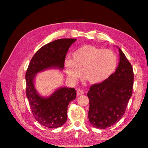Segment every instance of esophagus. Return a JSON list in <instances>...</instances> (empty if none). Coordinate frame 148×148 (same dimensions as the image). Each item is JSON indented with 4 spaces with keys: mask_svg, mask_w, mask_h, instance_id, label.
<instances>
[{
    "mask_svg": "<svg viewBox=\"0 0 148 148\" xmlns=\"http://www.w3.org/2000/svg\"><path fill=\"white\" fill-rule=\"evenodd\" d=\"M84 91L83 90H82L81 89H78L77 90V96H79V95H84Z\"/></svg>",
    "mask_w": 148,
    "mask_h": 148,
    "instance_id": "1",
    "label": "esophagus"
}]
</instances>
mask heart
Instances as JSON below:
<instances>
[{
  "label": "heart",
  "mask_w": 148,
  "mask_h": 148,
  "mask_svg": "<svg viewBox=\"0 0 148 148\" xmlns=\"http://www.w3.org/2000/svg\"><path fill=\"white\" fill-rule=\"evenodd\" d=\"M117 62V57L111 50L84 45L72 53L71 60L65 61L64 67L71 81H76L82 71L87 81L96 84L108 78L116 69Z\"/></svg>",
  "instance_id": "b5f03b06"
}]
</instances>
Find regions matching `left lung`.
I'll use <instances>...</instances> for the list:
<instances>
[{"mask_svg":"<svg viewBox=\"0 0 148 148\" xmlns=\"http://www.w3.org/2000/svg\"><path fill=\"white\" fill-rule=\"evenodd\" d=\"M119 51V63L116 72L99 84L92 85L88 93L90 123L95 128L106 129L123 116L132 94L134 73L131 64Z\"/></svg>","mask_w":148,"mask_h":148,"instance_id":"obj_1","label":"left lung"}]
</instances>
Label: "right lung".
<instances>
[{"instance_id":"1","label":"right lung","mask_w":148,"mask_h":148,"mask_svg":"<svg viewBox=\"0 0 148 148\" xmlns=\"http://www.w3.org/2000/svg\"><path fill=\"white\" fill-rule=\"evenodd\" d=\"M76 40L62 38L44 45L32 57L27 70L26 95L32 113L40 124L50 129L58 128L66 121L68 106L76 99V91L74 88L61 87L50 97L44 98L37 93L33 80L36 73L46 69H63L67 51Z\"/></svg>"}]
</instances>
